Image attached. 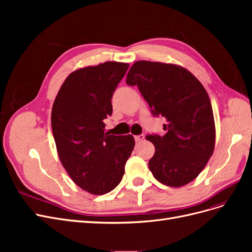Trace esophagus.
<instances>
[{
    "mask_svg": "<svg viewBox=\"0 0 252 252\" xmlns=\"http://www.w3.org/2000/svg\"><path fill=\"white\" fill-rule=\"evenodd\" d=\"M144 139H145V135H144V134H140V135H135V136H134V140H135L136 143L142 142Z\"/></svg>",
    "mask_w": 252,
    "mask_h": 252,
    "instance_id": "obj_1",
    "label": "esophagus"
}]
</instances>
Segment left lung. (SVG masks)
<instances>
[{
    "label": "left lung",
    "mask_w": 252,
    "mask_h": 252,
    "mask_svg": "<svg viewBox=\"0 0 252 252\" xmlns=\"http://www.w3.org/2000/svg\"><path fill=\"white\" fill-rule=\"evenodd\" d=\"M126 83L138 86L152 114L166 120L164 135L146 136L156 147L148 163L154 177L170 187L193 181L208 163L216 143L210 98L201 82L182 66L138 61Z\"/></svg>",
    "instance_id": "left-lung-1"
}]
</instances>
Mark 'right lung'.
I'll return each instance as SVG.
<instances>
[{
	"label": "right lung",
	"instance_id": "right-lung-1",
	"mask_svg": "<svg viewBox=\"0 0 252 252\" xmlns=\"http://www.w3.org/2000/svg\"><path fill=\"white\" fill-rule=\"evenodd\" d=\"M129 65L105 62L71 72L53 102L51 128L60 161L71 180L95 195L110 192L123 178L134 147L131 134L105 132L111 98Z\"/></svg>",
	"mask_w": 252,
	"mask_h": 252
}]
</instances>
